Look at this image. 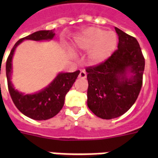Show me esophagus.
Segmentation results:
<instances>
[{
	"mask_svg": "<svg viewBox=\"0 0 158 158\" xmlns=\"http://www.w3.org/2000/svg\"><path fill=\"white\" fill-rule=\"evenodd\" d=\"M79 77L80 78V79H85L87 77V74H86V72L84 71V70H82L80 73H79Z\"/></svg>",
	"mask_w": 158,
	"mask_h": 158,
	"instance_id": "esophagus-1",
	"label": "esophagus"
}]
</instances>
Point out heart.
<instances>
[{
    "label": "heart",
    "mask_w": 158,
    "mask_h": 158,
    "mask_svg": "<svg viewBox=\"0 0 158 158\" xmlns=\"http://www.w3.org/2000/svg\"><path fill=\"white\" fill-rule=\"evenodd\" d=\"M75 48L90 51V60L94 64L104 61L111 56L117 47V36L112 31L91 27L79 35L74 42Z\"/></svg>",
    "instance_id": "obj_1"
}]
</instances>
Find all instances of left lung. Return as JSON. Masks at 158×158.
Wrapping results in <instances>:
<instances>
[{"instance_id": "left-lung-1", "label": "left lung", "mask_w": 158, "mask_h": 158, "mask_svg": "<svg viewBox=\"0 0 158 158\" xmlns=\"http://www.w3.org/2000/svg\"><path fill=\"white\" fill-rule=\"evenodd\" d=\"M118 49L100 64L86 68L88 106L97 116L110 120L130 109L140 93L145 60L137 39L118 28ZM131 75L128 78L127 73Z\"/></svg>"}]
</instances>
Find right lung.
Returning a JSON list of instances; mask_svg holds the SVG:
<instances>
[{"instance_id": "obj_1", "label": "right lung", "mask_w": 158, "mask_h": 158, "mask_svg": "<svg viewBox=\"0 0 158 158\" xmlns=\"http://www.w3.org/2000/svg\"><path fill=\"white\" fill-rule=\"evenodd\" d=\"M54 30H42L20 38L15 44L9 55L6 64V78L10 95L18 110L23 115L36 120H45L54 117L61 110L65 95L71 89L79 74V70L73 73H60L53 82L38 94H21L13 88L10 82L11 62L16 47L23 40H50L52 39Z\"/></svg>"}]
</instances>
